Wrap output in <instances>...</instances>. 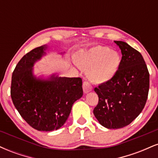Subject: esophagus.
Here are the masks:
<instances>
[{"mask_svg":"<svg viewBox=\"0 0 158 158\" xmlns=\"http://www.w3.org/2000/svg\"><path fill=\"white\" fill-rule=\"evenodd\" d=\"M82 88H83V91H84L85 94H88L89 93L90 91H91L92 90V85L90 84V82H88V81H85L83 82V85H82Z\"/></svg>","mask_w":158,"mask_h":158,"instance_id":"esophagus-1","label":"esophagus"}]
</instances>
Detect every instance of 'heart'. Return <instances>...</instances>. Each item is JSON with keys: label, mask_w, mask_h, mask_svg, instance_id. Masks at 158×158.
<instances>
[{"label": "heart", "mask_w": 158, "mask_h": 158, "mask_svg": "<svg viewBox=\"0 0 158 158\" xmlns=\"http://www.w3.org/2000/svg\"><path fill=\"white\" fill-rule=\"evenodd\" d=\"M76 62L80 68L88 70L90 80L106 83L111 80L118 72L121 57L115 50L99 45L79 52L76 56Z\"/></svg>", "instance_id": "obj_1"}]
</instances>
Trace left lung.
<instances>
[{
  "instance_id": "left-lung-1",
  "label": "left lung",
  "mask_w": 158,
  "mask_h": 158,
  "mask_svg": "<svg viewBox=\"0 0 158 158\" xmlns=\"http://www.w3.org/2000/svg\"><path fill=\"white\" fill-rule=\"evenodd\" d=\"M122 52L118 72L94 88L99 97L94 114L102 126L121 128L141 113L148 98L149 73L142 55L124 41H114Z\"/></svg>"
}]
</instances>
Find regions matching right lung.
<instances>
[{
    "mask_svg": "<svg viewBox=\"0 0 158 158\" xmlns=\"http://www.w3.org/2000/svg\"><path fill=\"white\" fill-rule=\"evenodd\" d=\"M36 48L21 58L12 73L11 97L26 122L38 131H50L61 128L68 119L72 106L83 95L79 77L36 78L32 67L46 50Z\"/></svg>",
    "mask_w": 158,
    "mask_h": 158,
    "instance_id": "obj_1",
    "label": "right lung"
}]
</instances>
